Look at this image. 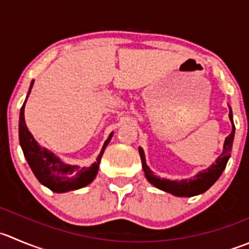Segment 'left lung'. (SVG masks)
<instances>
[{"instance_id":"left-lung-1","label":"left lung","mask_w":249,"mask_h":249,"mask_svg":"<svg viewBox=\"0 0 249 249\" xmlns=\"http://www.w3.org/2000/svg\"><path fill=\"white\" fill-rule=\"evenodd\" d=\"M229 117H230L231 124H232V131H231V134L225 139L223 153L219 156V158L216 159L215 163H213L208 169L201 171V173L197 174V175L194 176L192 178H186V180H181V181H170V180H166V178H159L158 176L154 175L153 171L146 165L144 153L143 151H142V148H140L142 168H143L144 175H146L147 180H148L152 185L156 186L157 189H160L163 190V191L169 192V194L174 195V196L192 197V196H196V195L206 192L207 190H208L209 187H211V186L213 185L219 178H220L224 169H225L226 164H228L229 158H230L233 136H235V125H233L231 108H230V113H229Z\"/></svg>"}]
</instances>
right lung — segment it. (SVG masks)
<instances>
[{
  "label": "right lung",
  "instance_id": "add662e5",
  "mask_svg": "<svg viewBox=\"0 0 249 249\" xmlns=\"http://www.w3.org/2000/svg\"><path fill=\"white\" fill-rule=\"evenodd\" d=\"M31 83V88H33ZM30 93V91H29ZM29 96V95H28ZM26 96V98H28ZM26 102V100H25ZM25 102L20 108V117H19V142L23 149L24 157L30 165L34 175L46 187L52 190L53 192H67L73 190L81 189L91 182L96 178L100 166L101 158L105 152L106 146L112 139V134L106 141L102 152L98 156L97 161L89 168H80L78 165H68L58 159L53 153L47 149L38 146L37 142L33 137L31 132L26 127L24 119V107Z\"/></svg>",
  "mask_w": 249,
  "mask_h": 249
}]
</instances>
